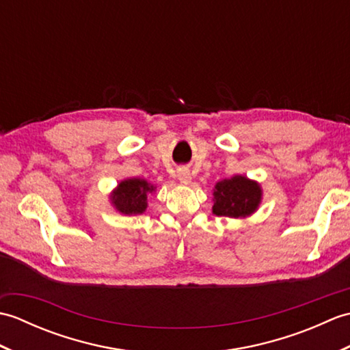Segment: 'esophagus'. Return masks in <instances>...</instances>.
Segmentation results:
<instances>
[{"instance_id": "1", "label": "esophagus", "mask_w": 350, "mask_h": 350, "mask_svg": "<svg viewBox=\"0 0 350 350\" xmlns=\"http://www.w3.org/2000/svg\"><path fill=\"white\" fill-rule=\"evenodd\" d=\"M177 177H179V180L183 183V185H189L192 177H191V173L188 168H179L177 170Z\"/></svg>"}]
</instances>
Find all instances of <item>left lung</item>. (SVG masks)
Returning <instances> with one entry per match:
<instances>
[{
	"instance_id": "left-lung-1",
	"label": "left lung",
	"mask_w": 350,
	"mask_h": 350,
	"mask_svg": "<svg viewBox=\"0 0 350 350\" xmlns=\"http://www.w3.org/2000/svg\"><path fill=\"white\" fill-rule=\"evenodd\" d=\"M262 202V188L245 176H233L215 185L212 211L218 217L247 218Z\"/></svg>"
}]
</instances>
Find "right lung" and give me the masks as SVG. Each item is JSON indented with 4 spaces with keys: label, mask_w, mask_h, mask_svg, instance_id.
<instances>
[{
    "label": "right lung",
    "mask_w": 350,
    "mask_h": 350,
    "mask_svg": "<svg viewBox=\"0 0 350 350\" xmlns=\"http://www.w3.org/2000/svg\"><path fill=\"white\" fill-rule=\"evenodd\" d=\"M156 188L144 179H126L111 194V203L116 209L124 215H139L147 209V194Z\"/></svg>",
    "instance_id": "1"
}]
</instances>
